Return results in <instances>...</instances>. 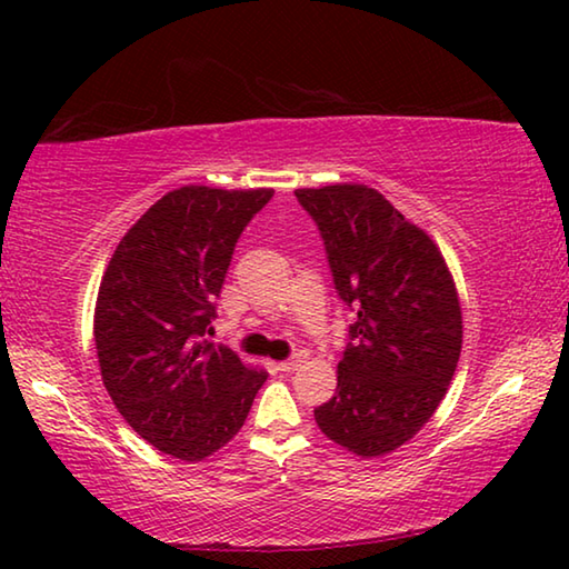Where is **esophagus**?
Listing matches in <instances>:
<instances>
[{
	"label": "esophagus",
	"mask_w": 569,
	"mask_h": 569,
	"mask_svg": "<svg viewBox=\"0 0 569 569\" xmlns=\"http://www.w3.org/2000/svg\"><path fill=\"white\" fill-rule=\"evenodd\" d=\"M303 359H306V356H303V353H298V356H293V359H288V361H281V363H278V369H281V371H296L298 366L303 363Z\"/></svg>",
	"instance_id": "esophagus-1"
}]
</instances>
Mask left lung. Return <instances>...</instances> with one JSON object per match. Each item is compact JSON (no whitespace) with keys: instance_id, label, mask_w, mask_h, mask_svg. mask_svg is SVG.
<instances>
[{"instance_id":"left-lung-1","label":"left lung","mask_w":569,"mask_h":569,"mask_svg":"<svg viewBox=\"0 0 569 569\" xmlns=\"http://www.w3.org/2000/svg\"><path fill=\"white\" fill-rule=\"evenodd\" d=\"M296 198L319 223L336 291L359 311L339 387L313 417L336 445L377 459L447 397L465 336L455 276L427 230L363 182L298 188Z\"/></svg>"}]
</instances>
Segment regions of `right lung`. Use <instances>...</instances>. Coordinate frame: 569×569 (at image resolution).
I'll return each mask as SVG.
<instances>
[{
	"label": "right lung",
	"mask_w": 569,
	"mask_h": 569,
	"mask_svg": "<svg viewBox=\"0 0 569 569\" xmlns=\"http://www.w3.org/2000/svg\"><path fill=\"white\" fill-rule=\"evenodd\" d=\"M273 188L182 186L140 216L104 268L94 349L114 409L158 451L203 461L233 439L268 379L206 339L230 256Z\"/></svg>",
	"instance_id": "obj_1"
}]
</instances>
